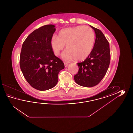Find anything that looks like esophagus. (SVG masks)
I'll return each mask as SVG.
<instances>
[{"instance_id": "1", "label": "esophagus", "mask_w": 133, "mask_h": 133, "mask_svg": "<svg viewBox=\"0 0 133 133\" xmlns=\"http://www.w3.org/2000/svg\"><path fill=\"white\" fill-rule=\"evenodd\" d=\"M64 65H65V67H67L68 66V64L67 63H64Z\"/></svg>"}]
</instances>
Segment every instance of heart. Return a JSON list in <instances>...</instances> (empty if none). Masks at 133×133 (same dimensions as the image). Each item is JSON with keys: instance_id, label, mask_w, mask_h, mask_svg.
I'll list each match as a JSON object with an SVG mask.
<instances>
[{"instance_id": "1", "label": "heart", "mask_w": 133, "mask_h": 133, "mask_svg": "<svg viewBox=\"0 0 133 133\" xmlns=\"http://www.w3.org/2000/svg\"><path fill=\"white\" fill-rule=\"evenodd\" d=\"M95 41L93 30L86 25H78L60 30L57 37L54 36L50 40V46L56 56H59L65 45L68 50L63 56L64 59H76L83 61L93 50Z\"/></svg>"}]
</instances>
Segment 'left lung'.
I'll return each mask as SVG.
<instances>
[{
	"label": "left lung",
	"instance_id": "8db88e82",
	"mask_svg": "<svg viewBox=\"0 0 133 133\" xmlns=\"http://www.w3.org/2000/svg\"><path fill=\"white\" fill-rule=\"evenodd\" d=\"M96 34L93 50L88 58L77 63L79 70L74 76L75 82L90 88L98 84L108 71L110 61L109 44L102 31L90 25Z\"/></svg>",
	"mask_w": 133,
	"mask_h": 133
}]
</instances>
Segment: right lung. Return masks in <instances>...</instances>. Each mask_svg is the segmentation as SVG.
<instances>
[{"label": "right lung", "instance_id": "add662e5", "mask_svg": "<svg viewBox=\"0 0 133 133\" xmlns=\"http://www.w3.org/2000/svg\"><path fill=\"white\" fill-rule=\"evenodd\" d=\"M55 27L47 25L34 30L22 46L21 70L27 82L38 90H47L56 86L59 72L65 68L64 63L55 56L50 46Z\"/></svg>", "mask_w": 133, "mask_h": 133}]
</instances>
